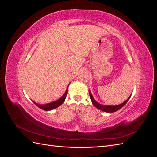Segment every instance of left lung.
Returning a JSON list of instances; mask_svg holds the SVG:
<instances>
[{"label":"left lung","instance_id":"1","mask_svg":"<svg viewBox=\"0 0 157 157\" xmlns=\"http://www.w3.org/2000/svg\"><path fill=\"white\" fill-rule=\"evenodd\" d=\"M89 94H90V99H91L92 102L93 103V105L96 107V108L100 109V110L103 111H105V112H107V113H113V112H115L118 110H119L120 109H121L123 106L125 105V104L128 102V101L129 100V99L130 98V96L128 98L127 100H126L124 103H122L120 105H115V106H109V105H101V104L98 103L95 99H94L92 95L90 92V91H89Z\"/></svg>","mask_w":157,"mask_h":157}]
</instances>
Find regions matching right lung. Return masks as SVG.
Segmentation results:
<instances>
[{
	"label": "right lung",
	"mask_w": 157,
	"mask_h": 157,
	"mask_svg": "<svg viewBox=\"0 0 157 157\" xmlns=\"http://www.w3.org/2000/svg\"><path fill=\"white\" fill-rule=\"evenodd\" d=\"M67 90H68V88H67L65 93L64 94L63 96L61 97L60 99H58V100H56L55 101L52 102V103H49L48 104H45V105H40V104H38V103H35V101H33V102L34 103L37 107H39V108L42 109V110H44V111L52 110V109H54L55 108H57L58 107L60 106L61 104H62L64 102L65 99L66 98V96H67Z\"/></svg>",
	"instance_id": "obj_1"
}]
</instances>
